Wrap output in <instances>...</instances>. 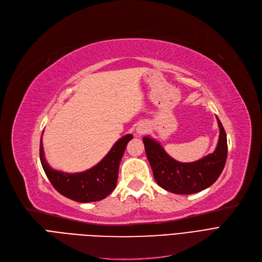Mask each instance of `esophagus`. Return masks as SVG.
Instances as JSON below:
<instances>
[{"mask_svg":"<svg viewBox=\"0 0 262 262\" xmlns=\"http://www.w3.org/2000/svg\"><path fill=\"white\" fill-rule=\"evenodd\" d=\"M136 132H137V134H138V135H143L144 133L147 132V125H146L145 123H140L139 125L137 126Z\"/></svg>","mask_w":262,"mask_h":262,"instance_id":"1","label":"esophagus"}]
</instances>
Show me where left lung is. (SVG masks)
Listing matches in <instances>:
<instances>
[{
  "mask_svg": "<svg viewBox=\"0 0 262 262\" xmlns=\"http://www.w3.org/2000/svg\"><path fill=\"white\" fill-rule=\"evenodd\" d=\"M215 149L193 162H181L172 158L162 145L149 136L143 137V144L156 183L175 194H193L210 187L221 175L227 158V138L221 121Z\"/></svg>",
  "mask_w": 262,
  "mask_h": 262,
  "instance_id": "obj_1",
  "label": "left lung"
}]
</instances>
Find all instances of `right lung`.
Segmentation results:
<instances>
[{"label":"right lung","instance_id":"obj_1","mask_svg":"<svg viewBox=\"0 0 262 262\" xmlns=\"http://www.w3.org/2000/svg\"><path fill=\"white\" fill-rule=\"evenodd\" d=\"M132 139L133 135L130 134L123 136L94 167L78 173H67L50 167L46 160L41 136L40 161L49 181L63 196L79 203L101 201L112 193L116 188L120 162L127 143Z\"/></svg>","mask_w":262,"mask_h":262}]
</instances>
